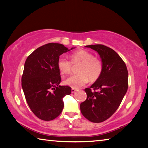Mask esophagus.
I'll return each instance as SVG.
<instances>
[{
  "label": "esophagus",
  "mask_w": 148,
  "mask_h": 148,
  "mask_svg": "<svg viewBox=\"0 0 148 148\" xmlns=\"http://www.w3.org/2000/svg\"><path fill=\"white\" fill-rule=\"evenodd\" d=\"M76 91H77V89H74V88H72V89H71L72 93H74V92H75Z\"/></svg>",
  "instance_id": "1"
}]
</instances>
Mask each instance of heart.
<instances>
[{
  "instance_id": "obj_1",
  "label": "heart",
  "mask_w": 148,
  "mask_h": 148,
  "mask_svg": "<svg viewBox=\"0 0 148 148\" xmlns=\"http://www.w3.org/2000/svg\"><path fill=\"white\" fill-rule=\"evenodd\" d=\"M71 62L64 57H59L57 61V68L61 74H70L72 65H80L77 69V74L66 79L64 84L72 88H79L87 82H94L98 79L102 74V64L98 58L85 49H79L71 56Z\"/></svg>"
}]
</instances>
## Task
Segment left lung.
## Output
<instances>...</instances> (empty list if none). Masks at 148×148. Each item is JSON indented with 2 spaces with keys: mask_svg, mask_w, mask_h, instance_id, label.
Instances as JSON below:
<instances>
[{
  "mask_svg": "<svg viewBox=\"0 0 148 148\" xmlns=\"http://www.w3.org/2000/svg\"><path fill=\"white\" fill-rule=\"evenodd\" d=\"M86 47L99 53L102 71L99 78L85 89L87 99L80 104V110L89 121L101 123L111 117L121 104L128 89V71L114 50L102 44Z\"/></svg>",
  "mask_w": 148,
  "mask_h": 148,
  "instance_id": "left-lung-1",
  "label": "left lung"
}]
</instances>
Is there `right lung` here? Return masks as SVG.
Returning <instances> with one entry per match:
<instances>
[{"label":"right lung","instance_id":"right-lung-1","mask_svg":"<svg viewBox=\"0 0 148 148\" xmlns=\"http://www.w3.org/2000/svg\"><path fill=\"white\" fill-rule=\"evenodd\" d=\"M74 48L49 43L35 49L26 59L22 89L29 108L39 119L51 121L62 111V98L71 93V88L59 85L61 78L57 61L61 55Z\"/></svg>","mask_w":148,"mask_h":148}]
</instances>
